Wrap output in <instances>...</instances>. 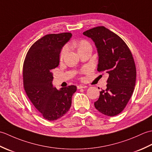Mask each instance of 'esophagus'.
<instances>
[{
  "label": "esophagus",
  "instance_id": "obj_1",
  "mask_svg": "<svg viewBox=\"0 0 152 152\" xmlns=\"http://www.w3.org/2000/svg\"><path fill=\"white\" fill-rule=\"evenodd\" d=\"M87 86H82V85H79L77 86V88H78V89H83V88H86Z\"/></svg>",
  "mask_w": 152,
  "mask_h": 152
}]
</instances>
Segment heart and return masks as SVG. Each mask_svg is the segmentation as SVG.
Returning a JSON list of instances; mask_svg holds the SVG:
<instances>
[{
    "instance_id": "obj_1",
    "label": "heart",
    "mask_w": 152,
    "mask_h": 152,
    "mask_svg": "<svg viewBox=\"0 0 152 152\" xmlns=\"http://www.w3.org/2000/svg\"><path fill=\"white\" fill-rule=\"evenodd\" d=\"M88 46H90L88 42L84 40H80L78 43H77V47H78V51L81 50H83L85 48L88 47ZM67 50H68V48L67 47H64L63 49L62 50V51H61V55H60V57L61 58H62L64 56V54H65L66 52H67ZM86 69H85L84 70H86Z\"/></svg>"
}]
</instances>
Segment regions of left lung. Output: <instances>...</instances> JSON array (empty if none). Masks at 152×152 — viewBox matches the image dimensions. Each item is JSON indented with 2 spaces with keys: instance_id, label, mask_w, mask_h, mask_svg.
Returning <instances> with one entry per match:
<instances>
[{
  "instance_id": "left-lung-1",
  "label": "left lung",
  "mask_w": 152,
  "mask_h": 152,
  "mask_svg": "<svg viewBox=\"0 0 152 152\" xmlns=\"http://www.w3.org/2000/svg\"><path fill=\"white\" fill-rule=\"evenodd\" d=\"M83 34L95 42L99 56L97 70L109 74L106 89L100 91L95 107L106 115H118L129 101L136 83L132 53L118 35L103 26L91 28Z\"/></svg>"
}]
</instances>
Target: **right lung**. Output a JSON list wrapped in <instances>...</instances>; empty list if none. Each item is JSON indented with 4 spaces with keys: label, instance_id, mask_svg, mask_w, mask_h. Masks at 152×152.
Segmentation results:
<instances>
[{
    "label": "right lung",
    "instance_id": "1",
    "mask_svg": "<svg viewBox=\"0 0 152 152\" xmlns=\"http://www.w3.org/2000/svg\"><path fill=\"white\" fill-rule=\"evenodd\" d=\"M70 33L45 35L28 50L23 69V86L28 99L44 119L57 120L69 110L75 86L61 88L52 84V69L59 66V54L72 37Z\"/></svg>",
    "mask_w": 152,
    "mask_h": 152
}]
</instances>
